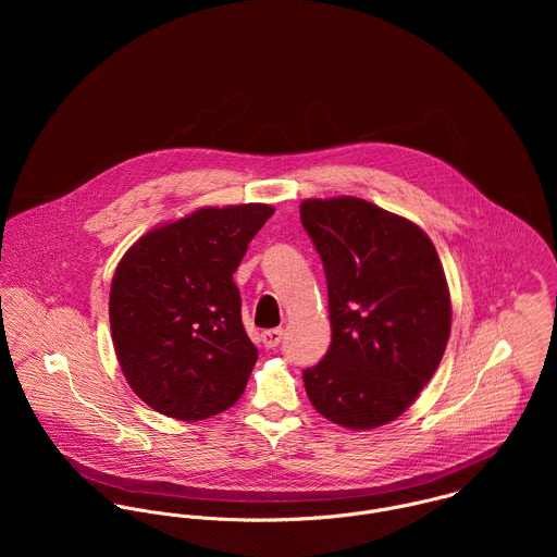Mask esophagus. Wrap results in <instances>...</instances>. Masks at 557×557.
Returning a JSON list of instances; mask_svg holds the SVG:
<instances>
[{"label":"esophagus","instance_id":"esophagus-1","mask_svg":"<svg viewBox=\"0 0 557 557\" xmlns=\"http://www.w3.org/2000/svg\"><path fill=\"white\" fill-rule=\"evenodd\" d=\"M261 341L268 349H274L278 347V343L283 341V327H272V330H265L261 332Z\"/></svg>","mask_w":557,"mask_h":557}]
</instances>
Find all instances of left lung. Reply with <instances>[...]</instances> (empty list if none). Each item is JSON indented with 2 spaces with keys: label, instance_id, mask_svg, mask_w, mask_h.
<instances>
[{
  "label": "left lung",
  "instance_id": "obj_1",
  "mask_svg": "<svg viewBox=\"0 0 557 557\" xmlns=\"http://www.w3.org/2000/svg\"><path fill=\"white\" fill-rule=\"evenodd\" d=\"M300 221L323 261L332 341L302 373L327 420L367 431L429 384L450 336V294L429 236L358 197L307 199Z\"/></svg>",
  "mask_w": 557,
  "mask_h": 557
}]
</instances>
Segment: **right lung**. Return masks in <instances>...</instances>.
Segmentation results:
<instances>
[{"label":"right lung","mask_w":557,"mask_h":557,"mask_svg":"<svg viewBox=\"0 0 557 557\" xmlns=\"http://www.w3.org/2000/svg\"><path fill=\"white\" fill-rule=\"evenodd\" d=\"M272 214L265 203L201 208L148 232L120 261L109 296L113 347L152 409L203 420L244 393L257 347L234 272Z\"/></svg>","instance_id":"1"}]
</instances>
